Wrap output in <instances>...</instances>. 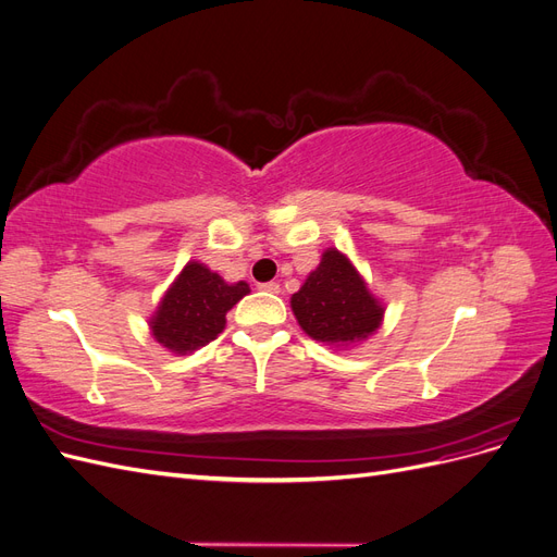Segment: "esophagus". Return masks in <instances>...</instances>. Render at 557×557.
I'll return each instance as SVG.
<instances>
[{
  "label": "esophagus",
  "mask_w": 557,
  "mask_h": 557,
  "mask_svg": "<svg viewBox=\"0 0 557 557\" xmlns=\"http://www.w3.org/2000/svg\"><path fill=\"white\" fill-rule=\"evenodd\" d=\"M260 290H264V293H272V295H276V293H281V285H278L276 281H269V283H260Z\"/></svg>",
  "instance_id": "34e87169"
}]
</instances>
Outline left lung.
Returning a JSON list of instances; mask_svg holds the SVG:
<instances>
[{
  "mask_svg": "<svg viewBox=\"0 0 557 557\" xmlns=\"http://www.w3.org/2000/svg\"><path fill=\"white\" fill-rule=\"evenodd\" d=\"M297 323L311 339L348 346L376 332L383 318L379 301L339 250H325L315 272L290 299Z\"/></svg>",
  "mask_w": 557,
  "mask_h": 557,
  "instance_id": "1",
  "label": "left lung"
}]
</instances>
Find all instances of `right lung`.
I'll return each mask as SVG.
<instances>
[{
  "mask_svg": "<svg viewBox=\"0 0 557 557\" xmlns=\"http://www.w3.org/2000/svg\"><path fill=\"white\" fill-rule=\"evenodd\" d=\"M248 293V283L230 285L205 264L188 262L162 297L150 330L164 348L174 352L197 350L223 332L227 311Z\"/></svg>",
  "mask_w": 557,
  "mask_h": 557,
  "instance_id": "obj_1",
  "label": "right lung"
}]
</instances>
